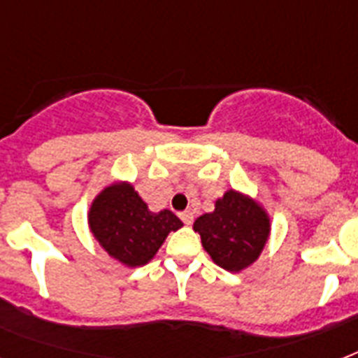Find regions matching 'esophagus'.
<instances>
[{
  "mask_svg": "<svg viewBox=\"0 0 358 358\" xmlns=\"http://www.w3.org/2000/svg\"><path fill=\"white\" fill-rule=\"evenodd\" d=\"M180 219H182L185 224H191L193 223V212H191V210H185V212L180 213Z\"/></svg>",
  "mask_w": 358,
  "mask_h": 358,
  "instance_id": "34e87169",
  "label": "esophagus"
}]
</instances>
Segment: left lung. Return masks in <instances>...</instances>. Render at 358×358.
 <instances>
[{
    "label": "left lung",
    "instance_id": "left-lung-1",
    "mask_svg": "<svg viewBox=\"0 0 358 358\" xmlns=\"http://www.w3.org/2000/svg\"><path fill=\"white\" fill-rule=\"evenodd\" d=\"M193 230L199 232L213 264L230 273H241L266 249L271 217L262 202L230 187L215 201L213 212L196 219Z\"/></svg>",
    "mask_w": 358,
    "mask_h": 358
}]
</instances>
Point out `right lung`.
Wrapping results in <instances>:
<instances>
[{"instance_id":"right-lung-1","label":"right lung","mask_w":358,"mask_h":358,"mask_svg":"<svg viewBox=\"0 0 358 358\" xmlns=\"http://www.w3.org/2000/svg\"><path fill=\"white\" fill-rule=\"evenodd\" d=\"M87 224L109 258L129 269L148 264L167 236L184 227L171 210L152 212L128 180H115L92 199Z\"/></svg>"}]
</instances>
